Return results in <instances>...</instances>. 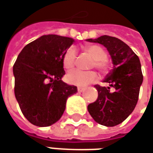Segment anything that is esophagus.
<instances>
[{
    "label": "esophagus",
    "mask_w": 153,
    "mask_h": 153,
    "mask_svg": "<svg viewBox=\"0 0 153 153\" xmlns=\"http://www.w3.org/2000/svg\"><path fill=\"white\" fill-rule=\"evenodd\" d=\"M85 91V88H83V87H78V91L79 92H83Z\"/></svg>",
    "instance_id": "34e87169"
}]
</instances>
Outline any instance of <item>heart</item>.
<instances>
[{
	"instance_id": "1",
	"label": "heart",
	"mask_w": 153,
	"mask_h": 153,
	"mask_svg": "<svg viewBox=\"0 0 153 153\" xmlns=\"http://www.w3.org/2000/svg\"><path fill=\"white\" fill-rule=\"evenodd\" d=\"M85 50L93 58L92 67H95L102 73H107L109 70V62L108 59V53L102 46L98 45H87ZM77 57V51L75 48L70 47L66 51L62 57L63 67L67 70H71L75 65ZM67 81L70 85L77 86H85L97 79V74L94 71H81L74 70L68 74L66 77Z\"/></svg>"
}]
</instances>
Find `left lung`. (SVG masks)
I'll return each instance as SVG.
<instances>
[{
    "mask_svg": "<svg viewBox=\"0 0 153 153\" xmlns=\"http://www.w3.org/2000/svg\"><path fill=\"white\" fill-rule=\"evenodd\" d=\"M87 40L104 45L113 64V70L103 80L108 86L95 85L98 91L97 100L89 104L87 108L97 123L113 127L127 119L138 102L143 81L140 59L129 45L118 38L102 35Z\"/></svg>",
    "mask_w": 153,
    "mask_h": 153,
    "instance_id": "left-lung-1",
    "label": "left lung"
}]
</instances>
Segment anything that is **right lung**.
<instances>
[{"label": "right lung", "mask_w": 153, "mask_h": 153, "mask_svg": "<svg viewBox=\"0 0 153 153\" xmlns=\"http://www.w3.org/2000/svg\"><path fill=\"white\" fill-rule=\"evenodd\" d=\"M74 40L43 35L25 45L13 65L14 93L24 116L34 125L46 127L62 117L68 97L77 87L62 80V57Z\"/></svg>", "instance_id": "right-lung-1"}]
</instances>
